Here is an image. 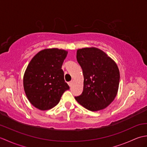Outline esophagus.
Segmentation results:
<instances>
[{"instance_id":"obj_1","label":"esophagus","mask_w":147,"mask_h":147,"mask_svg":"<svg viewBox=\"0 0 147 147\" xmlns=\"http://www.w3.org/2000/svg\"><path fill=\"white\" fill-rule=\"evenodd\" d=\"M72 84H73V82H68V85L69 86H72Z\"/></svg>"}]
</instances>
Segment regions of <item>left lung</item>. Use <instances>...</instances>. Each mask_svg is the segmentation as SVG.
Listing matches in <instances>:
<instances>
[{"label": "left lung", "instance_id": "obj_1", "mask_svg": "<svg viewBox=\"0 0 147 147\" xmlns=\"http://www.w3.org/2000/svg\"><path fill=\"white\" fill-rule=\"evenodd\" d=\"M77 61L82 69V93L75 96L80 105L91 111L104 109L117 95L120 74L117 64L101 50L95 47L78 49Z\"/></svg>", "mask_w": 147, "mask_h": 147}]
</instances>
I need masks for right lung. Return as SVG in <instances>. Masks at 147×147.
Segmentation results:
<instances>
[{
    "mask_svg": "<svg viewBox=\"0 0 147 147\" xmlns=\"http://www.w3.org/2000/svg\"><path fill=\"white\" fill-rule=\"evenodd\" d=\"M67 54L64 50L45 49L34 56L28 65L23 78L24 92L31 104L40 110L55 107L69 89L61 69Z\"/></svg>",
    "mask_w": 147,
    "mask_h": 147,
    "instance_id": "obj_1",
    "label": "right lung"
}]
</instances>
